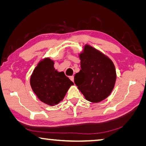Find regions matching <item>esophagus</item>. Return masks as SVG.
<instances>
[{
	"label": "esophagus",
	"instance_id": "esophagus-1",
	"mask_svg": "<svg viewBox=\"0 0 146 146\" xmlns=\"http://www.w3.org/2000/svg\"><path fill=\"white\" fill-rule=\"evenodd\" d=\"M70 78L71 79V81H73L74 80V76L73 75V76H70Z\"/></svg>",
	"mask_w": 146,
	"mask_h": 146
}]
</instances>
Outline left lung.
I'll return each mask as SVG.
<instances>
[{
    "instance_id": "left-lung-1",
    "label": "left lung",
    "mask_w": 146,
    "mask_h": 146,
    "mask_svg": "<svg viewBox=\"0 0 146 146\" xmlns=\"http://www.w3.org/2000/svg\"><path fill=\"white\" fill-rule=\"evenodd\" d=\"M78 53L81 70L74 77L78 89L91 102L98 103L110 95L117 79L113 61L107 55L88 44Z\"/></svg>"
}]
</instances>
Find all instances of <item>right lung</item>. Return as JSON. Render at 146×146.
Instances as JSON below:
<instances>
[{
  "label": "right lung",
  "mask_w": 146,
  "mask_h": 146,
  "mask_svg": "<svg viewBox=\"0 0 146 146\" xmlns=\"http://www.w3.org/2000/svg\"><path fill=\"white\" fill-rule=\"evenodd\" d=\"M54 64L55 62L49 57L42 59L29 80L32 90L38 99L51 106L61 102L70 88L74 85L63 71L55 70Z\"/></svg>",
  "instance_id": "right-lung-1"
}]
</instances>
